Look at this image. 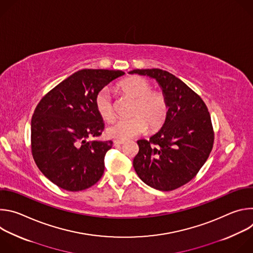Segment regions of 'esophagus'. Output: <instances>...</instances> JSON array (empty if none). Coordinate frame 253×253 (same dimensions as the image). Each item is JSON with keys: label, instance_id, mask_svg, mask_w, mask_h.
Segmentation results:
<instances>
[{"label": "esophagus", "instance_id": "34e87169", "mask_svg": "<svg viewBox=\"0 0 253 253\" xmlns=\"http://www.w3.org/2000/svg\"><path fill=\"white\" fill-rule=\"evenodd\" d=\"M114 145L115 146H119V145H122V144H124L125 142L124 141H120V140H114Z\"/></svg>", "mask_w": 253, "mask_h": 253}]
</instances>
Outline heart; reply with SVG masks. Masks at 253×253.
Masks as SVG:
<instances>
[{"label":"heart","mask_w":253,"mask_h":253,"mask_svg":"<svg viewBox=\"0 0 253 253\" xmlns=\"http://www.w3.org/2000/svg\"><path fill=\"white\" fill-rule=\"evenodd\" d=\"M121 91L135 100L132 109V118L119 119L107 128V134L116 140L125 141L140 135L146 130L158 129L165 121L168 105L165 96L158 91H151V84L144 78L131 77L119 85ZM96 111L99 116L111 121L114 118V109L111 92L102 88L95 96Z\"/></svg>","instance_id":"1"}]
</instances>
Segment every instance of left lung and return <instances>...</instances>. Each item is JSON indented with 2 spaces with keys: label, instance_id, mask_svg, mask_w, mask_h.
<instances>
[{
  "label": "left lung",
  "instance_id": "1",
  "mask_svg": "<svg viewBox=\"0 0 253 253\" xmlns=\"http://www.w3.org/2000/svg\"><path fill=\"white\" fill-rule=\"evenodd\" d=\"M128 73L156 80L168 105L160 130L149 140L137 141L139 152L133 160L134 169L148 186L174 190L190 181L212 150L210 114L202 99L169 72L136 69Z\"/></svg>",
  "mask_w": 253,
  "mask_h": 253
}]
</instances>
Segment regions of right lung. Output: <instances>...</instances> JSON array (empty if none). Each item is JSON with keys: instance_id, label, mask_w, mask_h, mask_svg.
I'll return each instance as SVG.
<instances>
[{"instance_id": "right-lung-1", "label": "right lung", "mask_w": 253, "mask_h": 253, "mask_svg": "<svg viewBox=\"0 0 253 253\" xmlns=\"http://www.w3.org/2000/svg\"><path fill=\"white\" fill-rule=\"evenodd\" d=\"M120 70L83 69L51 90L36 107L31 122L32 154L51 182L68 191L97 183L111 140L102 134L103 119L96 111V94L123 76Z\"/></svg>"}]
</instances>
